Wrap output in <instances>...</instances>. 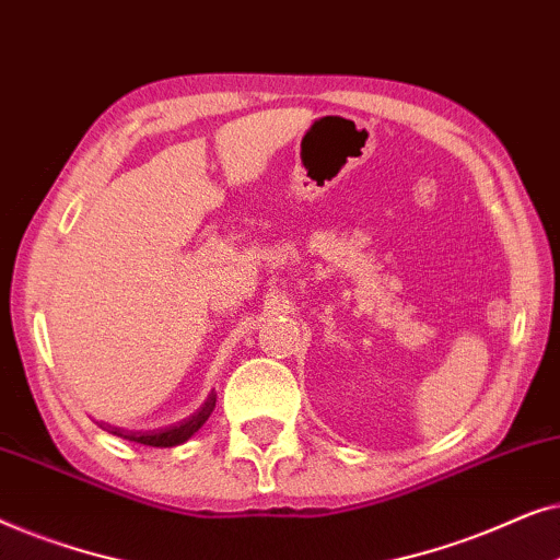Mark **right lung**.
I'll return each instance as SVG.
<instances>
[{
  "label": "right lung",
  "mask_w": 560,
  "mask_h": 560,
  "mask_svg": "<svg viewBox=\"0 0 560 560\" xmlns=\"http://www.w3.org/2000/svg\"><path fill=\"white\" fill-rule=\"evenodd\" d=\"M217 408V395H209V400L203 402V408L194 412V416L180 420V423H175L171 428H160V431H150V433H135V431H121V428H114V425H104L106 431L119 435V439H127V441H135V443H144V446H155V448H171V446H178V443L188 441L190 435H194L198 428H201L209 416Z\"/></svg>",
  "instance_id": "right-lung-1"
}]
</instances>
